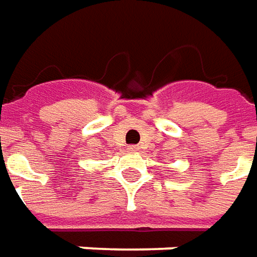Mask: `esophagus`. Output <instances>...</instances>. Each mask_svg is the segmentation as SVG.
<instances>
[{"instance_id": "34e87169", "label": "esophagus", "mask_w": 257, "mask_h": 257, "mask_svg": "<svg viewBox=\"0 0 257 257\" xmlns=\"http://www.w3.org/2000/svg\"><path fill=\"white\" fill-rule=\"evenodd\" d=\"M139 150H140V148L137 146H130V147H128V151H132V152H137Z\"/></svg>"}]
</instances>
